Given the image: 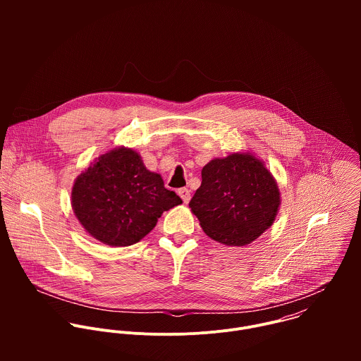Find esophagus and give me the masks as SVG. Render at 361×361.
Returning a JSON list of instances; mask_svg holds the SVG:
<instances>
[{
    "instance_id": "obj_1",
    "label": "esophagus",
    "mask_w": 361,
    "mask_h": 361,
    "mask_svg": "<svg viewBox=\"0 0 361 361\" xmlns=\"http://www.w3.org/2000/svg\"><path fill=\"white\" fill-rule=\"evenodd\" d=\"M178 195H180L181 200L184 201V204H188V201H190V198H191V194H190L188 188H180V190H178Z\"/></svg>"
}]
</instances>
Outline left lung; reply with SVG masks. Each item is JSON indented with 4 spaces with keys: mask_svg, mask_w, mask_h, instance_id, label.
Listing matches in <instances>:
<instances>
[{
    "mask_svg": "<svg viewBox=\"0 0 361 361\" xmlns=\"http://www.w3.org/2000/svg\"><path fill=\"white\" fill-rule=\"evenodd\" d=\"M281 204L276 178L254 154L231 152L201 170L190 201L202 231L224 245H245L271 227Z\"/></svg>",
    "mask_w": 361,
    "mask_h": 361,
    "instance_id": "obj_1",
    "label": "left lung"
}]
</instances>
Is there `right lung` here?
<instances>
[{"mask_svg": "<svg viewBox=\"0 0 361 361\" xmlns=\"http://www.w3.org/2000/svg\"><path fill=\"white\" fill-rule=\"evenodd\" d=\"M160 174L147 170L140 154L116 147L82 171L71 190L74 214L84 230L111 247L138 243L164 212L181 204Z\"/></svg>", "mask_w": 361, "mask_h": 361, "instance_id": "1", "label": "right lung"}]
</instances>
